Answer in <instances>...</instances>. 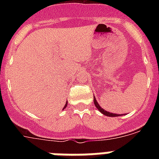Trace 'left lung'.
<instances>
[{
	"instance_id": "obj_1",
	"label": "left lung",
	"mask_w": 159,
	"mask_h": 159,
	"mask_svg": "<svg viewBox=\"0 0 159 159\" xmlns=\"http://www.w3.org/2000/svg\"><path fill=\"white\" fill-rule=\"evenodd\" d=\"M94 104H95V106L96 107L97 109H98V110H99V111H100L101 113L102 114V115H104V116H109V117H117V116H123L122 114H121V115H118V114L111 113V112L107 111L106 110L102 109V108L100 107V105L99 104V102H97V100H96V99H95V96H94ZM124 115H126V114H124Z\"/></svg>"
}]
</instances>
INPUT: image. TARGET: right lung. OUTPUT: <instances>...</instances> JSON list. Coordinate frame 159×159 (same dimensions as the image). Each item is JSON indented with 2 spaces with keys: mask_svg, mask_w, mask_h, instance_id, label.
<instances>
[{
  "mask_svg": "<svg viewBox=\"0 0 159 159\" xmlns=\"http://www.w3.org/2000/svg\"><path fill=\"white\" fill-rule=\"evenodd\" d=\"M67 102H66L65 105H64V108H63V110H64V109H65V108H66V107H67Z\"/></svg>",
  "mask_w": 159,
  "mask_h": 159,
  "instance_id": "add662e5",
  "label": "right lung"
}]
</instances>
